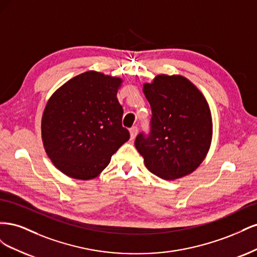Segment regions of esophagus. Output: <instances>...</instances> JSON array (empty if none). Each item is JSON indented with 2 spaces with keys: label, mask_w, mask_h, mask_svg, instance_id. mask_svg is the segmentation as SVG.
<instances>
[{
  "label": "esophagus",
  "mask_w": 257,
  "mask_h": 257,
  "mask_svg": "<svg viewBox=\"0 0 257 257\" xmlns=\"http://www.w3.org/2000/svg\"><path fill=\"white\" fill-rule=\"evenodd\" d=\"M130 133H131V138H132V139H134V138L136 137L137 133H138V127H137V126L131 127V130H130Z\"/></svg>",
  "instance_id": "esophagus-1"
}]
</instances>
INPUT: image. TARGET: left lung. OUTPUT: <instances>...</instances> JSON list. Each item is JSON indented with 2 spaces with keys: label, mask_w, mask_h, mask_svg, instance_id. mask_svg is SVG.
Masks as SVG:
<instances>
[{
  "label": "left lung",
  "mask_w": 257,
  "mask_h": 257,
  "mask_svg": "<svg viewBox=\"0 0 257 257\" xmlns=\"http://www.w3.org/2000/svg\"><path fill=\"white\" fill-rule=\"evenodd\" d=\"M143 91L151 106L150 132L139 133L135 147L146 167L165 180L191 174L211 144L212 119L206 98L179 75H158Z\"/></svg>",
  "instance_id": "1"
}]
</instances>
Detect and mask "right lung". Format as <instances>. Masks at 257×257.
<instances>
[{
  "label": "right lung",
  "instance_id": "right-lung-1",
  "mask_svg": "<svg viewBox=\"0 0 257 257\" xmlns=\"http://www.w3.org/2000/svg\"><path fill=\"white\" fill-rule=\"evenodd\" d=\"M121 83L116 77L90 71L68 80L49 98L42 119L43 143L54 166L66 176L96 177L130 139L116 98Z\"/></svg>",
  "mask_w": 257,
  "mask_h": 257
}]
</instances>
